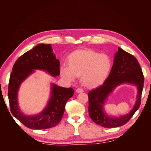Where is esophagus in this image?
I'll list each match as a JSON object with an SVG mask.
<instances>
[{"label": "esophagus", "instance_id": "34e87169", "mask_svg": "<svg viewBox=\"0 0 151 151\" xmlns=\"http://www.w3.org/2000/svg\"><path fill=\"white\" fill-rule=\"evenodd\" d=\"M76 92L77 93H83L84 92V90L83 89H81V88H78L76 89Z\"/></svg>", "mask_w": 151, "mask_h": 151}]
</instances>
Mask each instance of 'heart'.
I'll list each match as a JSON object with an SVG mask.
<instances>
[{
	"instance_id": "heart-1",
	"label": "heart",
	"mask_w": 151,
	"mask_h": 151,
	"mask_svg": "<svg viewBox=\"0 0 151 151\" xmlns=\"http://www.w3.org/2000/svg\"><path fill=\"white\" fill-rule=\"evenodd\" d=\"M68 65L60 67L63 79L74 82L81 76V83L88 88H95L102 85L111 71V59L108 55L93 50H79L68 57Z\"/></svg>"
}]
</instances>
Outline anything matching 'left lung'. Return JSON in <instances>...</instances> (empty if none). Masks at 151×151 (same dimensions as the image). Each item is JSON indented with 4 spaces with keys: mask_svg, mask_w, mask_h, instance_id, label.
Wrapping results in <instances>:
<instances>
[{
    "mask_svg": "<svg viewBox=\"0 0 151 151\" xmlns=\"http://www.w3.org/2000/svg\"><path fill=\"white\" fill-rule=\"evenodd\" d=\"M144 81L143 73L138 60L132 55L118 47L108 77L102 86L88 93V110L92 120L96 124L106 128L125 125L140 107ZM124 83L135 85L138 89L136 101L133 108L129 114L118 117L108 115L104 109L105 103L116 86Z\"/></svg>",
    "mask_w": 151,
    "mask_h": 151,
    "instance_id": "obj_1",
    "label": "left lung"
}]
</instances>
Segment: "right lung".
Segmentation results:
<instances>
[{"label":"right lung","instance_id":"add662e5","mask_svg":"<svg viewBox=\"0 0 151 151\" xmlns=\"http://www.w3.org/2000/svg\"><path fill=\"white\" fill-rule=\"evenodd\" d=\"M41 70L52 77L60 74V62L50 44H39L21 55L15 62L11 74L8 87V98L13 116L29 129H47L60 122L68 99L74 95V89L51 84L50 97L46 106L40 113L26 115L18 104V91L21 84L29 76Z\"/></svg>","mask_w":151,"mask_h":151}]
</instances>
